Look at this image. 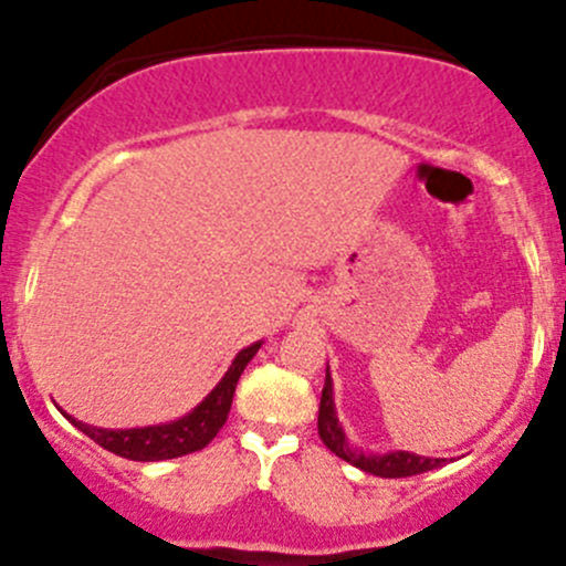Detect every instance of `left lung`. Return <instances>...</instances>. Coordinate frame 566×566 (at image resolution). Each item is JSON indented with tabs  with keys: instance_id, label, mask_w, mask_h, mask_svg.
<instances>
[{
	"instance_id": "8db88e82",
	"label": "left lung",
	"mask_w": 566,
	"mask_h": 566,
	"mask_svg": "<svg viewBox=\"0 0 566 566\" xmlns=\"http://www.w3.org/2000/svg\"><path fill=\"white\" fill-rule=\"evenodd\" d=\"M317 432L323 438L325 447L342 458L350 465L361 468L364 473H373V476L380 479H402V476H416V473L432 471V468L443 465V458H421V454L413 452H384V454H373L364 452L361 447L347 438L345 427H342L339 416H336V405H334V380H331L328 367H325V386H323V397H319V413H317Z\"/></svg>"
}]
</instances>
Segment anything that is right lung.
<instances>
[{
	"mask_svg": "<svg viewBox=\"0 0 566 566\" xmlns=\"http://www.w3.org/2000/svg\"><path fill=\"white\" fill-rule=\"evenodd\" d=\"M260 347H262V339L254 342V345L243 347V350L232 358L224 378L216 384V389L210 391L197 408H191L186 416H180V419L164 421V424L130 427V430H106V427L84 424V421L73 419V416L65 413L62 408L60 413L65 416L76 430H82L84 436L93 438L98 447H104L106 452L119 454V458L125 460L156 462V460L182 458V454L199 452V449L208 447V443L216 438V432L224 427L227 416H230V408H232V397H235L238 378H241L247 364L256 356Z\"/></svg>",
	"mask_w": 566,
	"mask_h": 566,
	"instance_id": "obj_1",
	"label": "right lung"
}]
</instances>
